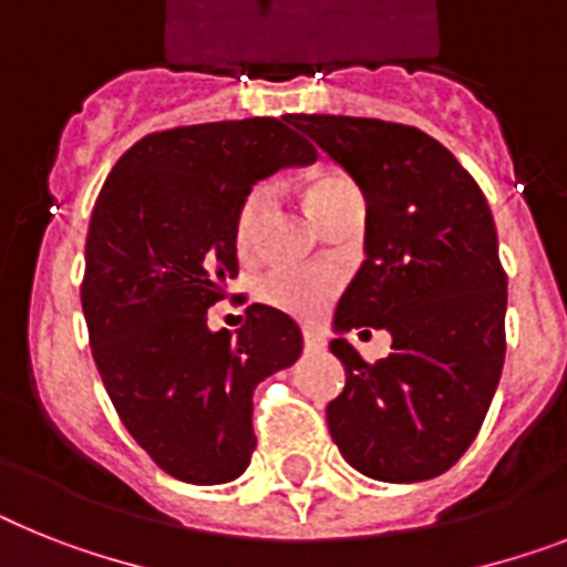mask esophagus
Listing matches in <instances>:
<instances>
[{"mask_svg":"<svg viewBox=\"0 0 567 567\" xmlns=\"http://www.w3.org/2000/svg\"><path fill=\"white\" fill-rule=\"evenodd\" d=\"M327 341H324V336L318 333V330H312V327H307V330H303V348L307 350H321L324 348Z\"/></svg>","mask_w":567,"mask_h":567,"instance_id":"esophagus-1","label":"esophagus"}]
</instances>
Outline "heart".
<instances>
[{
	"label": "heart",
	"mask_w": 567,
	"mask_h": 567,
	"mask_svg": "<svg viewBox=\"0 0 567 567\" xmlns=\"http://www.w3.org/2000/svg\"><path fill=\"white\" fill-rule=\"evenodd\" d=\"M350 188H357V185L344 173H318L316 179L310 182V188H307V199H310V208L316 210L330 196ZM269 196H272V190L260 185V188L249 190L240 208H237L234 243H237L240 255H249L255 249L257 228H260V219H264L266 208H269ZM339 287V272L330 269V266H284V269H272L257 284V295H260V301L275 307V310L301 318V321H312V318H318L330 307Z\"/></svg>",
	"instance_id": "heart-1"
}]
</instances>
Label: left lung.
Wrapping results in <instances>:
<instances>
[{"label":"left lung","instance_id":"8db88e82","mask_svg":"<svg viewBox=\"0 0 567 567\" xmlns=\"http://www.w3.org/2000/svg\"><path fill=\"white\" fill-rule=\"evenodd\" d=\"M364 194V264L336 307L330 350L344 391L327 425L373 481L437 478L475 441L504 368L507 275L478 182L417 126L289 115ZM377 326L395 339L368 365L343 339ZM367 332V331H365Z\"/></svg>","mask_w":567,"mask_h":567}]
</instances>
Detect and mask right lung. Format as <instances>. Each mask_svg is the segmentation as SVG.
Segmentation results:
<instances>
[{
	"label": "right lung",
	"instance_id": "obj_1",
	"mask_svg": "<svg viewBox=\"0 0 567 567\" xmlns=\"http://www.w3.org/2000/svg\"><path fill=\"white\" fill-rule=\"evenodd\" d=\"M318 153L284 118L150 133L106 176L86 234L81 303L106 394L133 441L185 484H226L255 452L257 382L301 357L287 312L251 303L208 330L237 278L234 219L251 185Z\"/></svg>",
	"mask_w": 567,
	"mask_h": 567
}]
</instances>
